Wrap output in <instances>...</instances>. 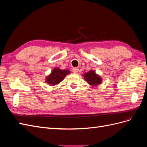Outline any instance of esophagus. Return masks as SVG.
<instances>
[{
	"instance_id": "obj_1",
	"label": "esophagus",
	"mask_w": 147,
	"mask_h": 147,
	"mask_svg": "<svg viewBox=\"0 0 147 147\" xmlns=\"http://www.w3.org/2000/svg\"><path fill=\"white\" fill-rule=\"evenodd\" d=\"M79 69L78 67H74L72 69V72L74 73H77L78 72Z\"/></svg>"
}]
</instances>
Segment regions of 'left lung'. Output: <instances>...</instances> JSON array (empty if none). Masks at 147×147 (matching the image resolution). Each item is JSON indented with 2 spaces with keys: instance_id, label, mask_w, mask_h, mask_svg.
Here are the masks:
<instances>
[{
  "instance_id": "1",
  "label": "left lung",
  "mask_w": 147,
  "mask_h": 147,
  "mask_svg": "<svg viewBox=\"0 0 147 147\" xmlns=\"http://www.w3.org/2000/svg\"><path fill=\"white\" fill-rule=\"evenodd\" d=\"M84 77L86 81L92 86L98 85L102 82L100 77L95 73L94 71L92 70H90L88 72L84 74Z\"/></svg>"
}]
</instances>
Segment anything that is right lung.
Returning a JSON list of instances; mask_svg holds the SVG:
<instances>
[{"label":"right lung","mask_w":147,"mask_h":147,"mask_svg":"<svg viewBox=\"0 0 147 147\" xmlns=\"http://www.w3.org/2000/svg\"><path fill=\"white\" fill-rule=\"evenodd\" d=\"M70 74L69 70H60L58 68H55L51 72V74L46 78V82L49 84L53 86L63 81L67 75Z\"/></svg>","instance_id":"right-lung-1"}]
</instances>
